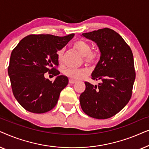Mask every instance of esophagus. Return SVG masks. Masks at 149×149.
I'll use <instances>...</instances> for the list:
<instances>
[{
    "label": "esophagus",
    "mask_w": 149,
    "mask_h": 149,
    "mask_svg": "<svg viewBox=\"0 0 149 149\" xmlns=\"http://www.w3.org/2000/svg\"><path fill=\"white\" fill-rule=\"evenodd\" d=\"M69 83H70V84H74V83H77V81L75 80H73V79H69Z\"/></svg>",
    "instance_id": "obj_1"
}]
</instances>
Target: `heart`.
<instances>
[{
  "mask_svg": "<svg viewBox=\"0 0 149 149\" xmlns=\"http://www.w3.org/2000/svg\"><path fill=\"white\" fill-rule=\"evenodd\" d=\"M72 47L83 56L85 64L88 65H95L100 58L101 53L98 48L91 49V45L85 40L79 39L74 41ZM64 50L61 49L57 53L59 62L62 63L64 58ZM64 74L73 80H80L85 78L88 74V70L85 68H67L64 70Z\"/></svg>",
  "mask_w": 149,
  "mask_h": 149,
  "instance_id": "heart-1",
  "label": "heart"
}]
</instances>
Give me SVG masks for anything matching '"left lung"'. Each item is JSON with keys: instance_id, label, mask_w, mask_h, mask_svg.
I'll return each instance as SVG.
<instances>
[{"instance_id": "left-lung-1", "label": "left lung", "mask_w": 149, "mask_h": 149, "mask_svg": "<svg viewBox=\"0 0 149 149\" xmlns=\"http://www.w3.org/2000/svg\"><path fill=\"white\" fill-rule=\"evenodd\" d=\"M95 42L101 52L91 74L97 85L85 82L80 95L81 109L89 117L109 119L121 111L131 99L136 78L131 48L115 30L104 28L82 34Z\"/></svg>"}]
</instances>
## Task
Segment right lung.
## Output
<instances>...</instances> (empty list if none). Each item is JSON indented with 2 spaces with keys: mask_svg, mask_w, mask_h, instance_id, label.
<instances>
[{
  "mask_svg": "<svg viewBox=\"0 0 149 149\" xmlns=\"http://www.w3.org/2000/svg\"><path fill=\"white\" fill-rule=\"evenodd\" d=\"M74 36L30 34L12 51L8 67L12 91L26 111L44 113L56 105L60 92L68 83L66 77L58 75L57 52ZM46 72L58 77L50 81L44 78Z\"/></svg>",
  "mask_w": 149,
  "mask_h": 149,
  "instance_id": "obj_1",
  "label": "right lung"
}]
</instances>
